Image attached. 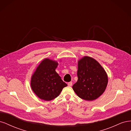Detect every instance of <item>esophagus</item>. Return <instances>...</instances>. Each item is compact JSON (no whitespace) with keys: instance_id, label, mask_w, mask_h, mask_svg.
Instances as JSON below:
<instances>
[{"instance_id":"1","label":"esophagus","mask_w":131,"mask_h":131,"mask_svg":"<svg viewBox=\"0 0 131 131\" xmlns=\"http://www.w3.org/2000/svg\"><path fill=\"white\" fill-rule=\"evenodd\" d=\"M72 85H73V82H69L68 83V85L69 86H72Z\"/></svg>"}]
</instances>
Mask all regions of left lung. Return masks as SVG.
I'll return each mask as SVG.
<instances>
[{
	"label": "left lung",
	"instance_id": "1",
	"mask_svg": "<svg viewBox=\"0 0 131 131\" xmlns=\"http://www.w3.org/2000/svg\"><path fill=\"white\" fill-rule=\"evenodd\" d=\"M78 80L73 86L78 96L86 101L96 100L103 94L108 84V77L94 59L85 56L78 62Z\"/></svg>",
	"mask_w": 131,
	"mask_h": 131
}]
</instances>
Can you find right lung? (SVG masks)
Returning <instances> with one entry per match:
<instances>
[{
	"instance_id": "add662e5",
	"label": "right lung",
	"mask_w": 131,
	"mask_h": 131,
	"mask_svg": "<svg viewBox=\"0 0 131 131\" xmlns=\"http://www.w3.org/2000/svg\"><path fill=\"white\" fill-rule=\"evenodd\" d=\"M58 63L46 58L41 62L31 79V88L41 100L49 101L59 96L67 86L55 69Z\"/></svg>"
}]
</instances>
